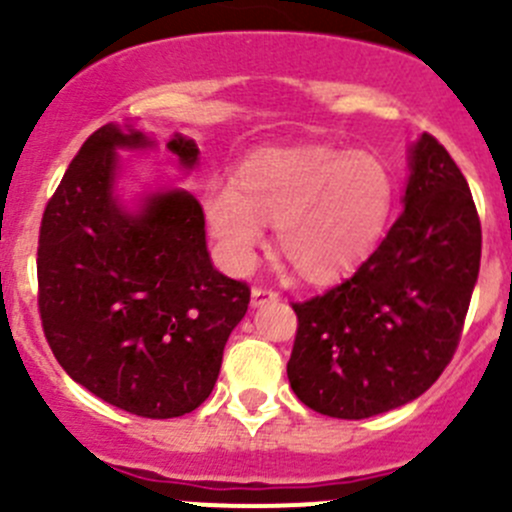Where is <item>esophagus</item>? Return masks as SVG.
<instances>
[{
	"mask_svg": "<svg viewBox=\"0 0 512 512\" xmlns=\"http://www.w3.org/2000/svg\"><path fill=\"white\" fill-rule=\"evenodd\" d=\"M275 300H280V292L272 287H252V307H262Z\"/></svg>",
	"mask_w": 512,
	"mask_h": 512,
	"instance_id": "esophagus-1",
	"label": "esophagus"
}]
</instances>
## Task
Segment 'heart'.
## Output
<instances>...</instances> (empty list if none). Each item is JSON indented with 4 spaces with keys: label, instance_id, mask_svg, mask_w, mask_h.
<instances>
[{
    "label": "heart",
    "instance_id": "1",
    "mask_svg": "<svg viewBox=\"0 0 512 512\" xmlns=\"http://www.w3.org/2000/svg\"><path fill=\"white\" fill-rule=\"evenodd\" d=\"M395 182L372 152L292 147L252 157L235 187H210L205 220L222 257L247 267L275 222L282 257L310 282L355 270L380 240Z\"/></svg>",
    "mask_w": 512,
    "mask_h": 512
}]
</instances>
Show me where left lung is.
I'll return each mask as SVG.
<instances>
[{
	"instance_id": "obj_1",
	"label": "left lung",
	"mask_w": 512,
	"mask_h": 512,
	"mask_svg": "<svg viewBox=\"0 0 512 512\" xmlns=\"http://www.w3.org/2000/svg\"><path fill=\"white\" fill-rule=\"evenodd\" d=\"M405 210L340 285L292 302L287 377L320 415L362 420L420 398L458 350L480 270V217L463 172L425 132Z\"/></svg>"
}]
</instances>
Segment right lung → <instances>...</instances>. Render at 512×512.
<instances>
[{
	"mask_svg": "<svg viewBox=\"0 0 512 512\" xmlns=\"http://www.w3.org/2000/svg\"><path fill=\"white\" fill-rule=\"evenodd\" d=\"M147 145L142 132L104 124L79 147L44 207L37 302L74 382L114 408L165 420L210 398L250 287L215 270L190 192L147 197L137 215L119 205L114 150ZM167 147L195 167V142L175 135Z\"/></svg>",
	"mask_w": 512,
	"mask_h": 512,
	"instance_id": "right-lung-1",
	"label": "right lung"
}]
</instances>
